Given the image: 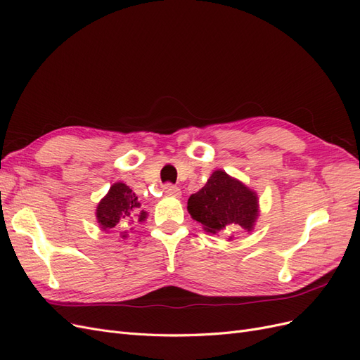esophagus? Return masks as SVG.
<instances>
[{
  "mask_svg": "<svg viewBox=\"0 0 360 360\" xmlns=\"http://www.w3.org/2000/svg\"><path fill=\"white\" fill-rule=\"evenodd\" d=\"M163 193H165L167 197H180V189L177 186H174V184H165V186H163Z\"/></svg>",
  "mask_w": 360,
  "mask_h": 360,
  "instance_id": "obj_1",
  "label": "esophagus"
}]
</instances>
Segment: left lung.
<instances>
[{
    "label": "left lung",
    "mask_w": 360,
    "mask_h": 360,
    "mask_svg": "<svg viewBox=\"0 0 360 360\" xmlns=\"http://www.w3.org/2000/svg\"><path fill=\"white\" fill-rule=\"evenodd\" d=\"M188 212L202 230L226 234L233 240L238 231L250 233L259 216V201L254 189L224 169L212 172L204 186L188 200Z\"/></svg>",
    "instance_id": "1"
}]
</instances>
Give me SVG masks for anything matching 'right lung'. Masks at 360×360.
I'll list each match as a JSON object with an SVG mask.
<instances>
[{"mask_svg":"<svg viewBox=\"0 0 360 360\" xmlns=\"http://www.w3.org/2000/svg\"><path fill=\"white\" fill-rule=\"evenodd\" d=\"M139 209L141 207L135 192L123 181H117L97 204L96 219L102 231L110 233L111 230H122L120 237L126 238L129 231L134 230L135 222L143 224L147 219L148 213Z\"/></svg>","mask_w":360,"mask_h":360,"instance_id":"add662e5","label":"right lung"}]
</instances>
